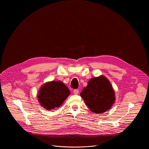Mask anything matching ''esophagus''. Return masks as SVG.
I'll list each match as a JSON object with an SVG mask.
<instances>
[{"label": "esophagus", "mask_w": 149, "mask_h": 149, "mask_svg": "<svg viewBox=\"0 0 149 149\" xmlns=\"http://www.w3.org/2000/svg\"><path fill=\"white\" fill-rule=\"evenodd\" d=\"M73 93L74 95H77L79 93V90L78 89H74L73 90Z\"/></svg>", "instance_id": "34e87169"}]
</instances>
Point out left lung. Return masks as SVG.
<instances>
[{"label": "left lung", "instance_id": "1", "mask_svg": "<svg viewBox=\"0 0 149 149\" xmlns=\"http://www.w3.org/2000/svg\"><path fill=\"white\" fill-rule=\"evenodd\" d=\"M80 95L90 110L96 113L109 109L115 100L112 85L103 76L90 79Z\"/></svg>", "mask_w": 149, "mask_h": 149}]
</instances>
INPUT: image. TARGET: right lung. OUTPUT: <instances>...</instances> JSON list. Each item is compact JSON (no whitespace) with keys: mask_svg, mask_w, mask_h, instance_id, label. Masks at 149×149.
Returning a JSON list of instances; mask_svg holds the SVG:
<instances>
[{"mask_svg":"<svg viewBox=\"0 0 149 149\" xmlns=\"http://www.w3.org/2000/svg\"><path fill=\"white\" fill-rule=\"evenodd\" d=\"M70 91L60 81H51L43 85L39 91L38 101L47 110H52L62 105Z\"/></svg>","mask_w":149,"mask_h":149,"instance_id":"1","label":"right lung"}]
</instances>
